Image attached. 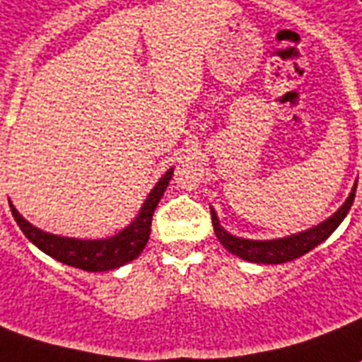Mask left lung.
<instances>
[{"instance_id": "8db88e82", "label": "left lung", "mask_w": 362, "mask_h": 362, "mask_svg": "<svg viewBox=\"0 0 362 362\" xmlns=\"http://www.w3.org/2000/svg\"><path fill=\"white\" fill-rule=\"evenodd\" d=\"M355 189L357 184L353 186V192L349 194L347 202L333 214V216L323 221L317 227H313L310 231H304L300 235H292L286 239H276V241H249V239H239L233 237L225 231L223 227L219 225V219L211 211V223L216 229L217 239L221 241L227 251H231L237 257H241L245 260H251V262H260V264H282L288 260H294L298 257H302L305 252H310L315 249L320 243H323L329 237L339 223L345 219L347 211L353 206V199H355Z\"/></svg>"}]
</instances>
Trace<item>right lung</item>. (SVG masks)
Here are the masks:
<instances>
[{
	"mask_svg": "<svg viewBox=\"0 0 362 362\" xmlns=\"http://www.w3.org/2000/svg\"><path fill=\"white\" fill-rule=\"evenodd\" d=\"M173 168L164 174L160 182L156 184L153 192L148 194L145 206L141 207V214L135 217V221L123 229L121 233L102 241H86V239H68V237H58V235L45 233L31 225L27 219L15 209L11 204V214L15 221L21 227V231L27 235V239L35 243L40 251L50 255L52 259L64 262L68 267L88 270V272H102V270L119 269L127 264L129 260L137 259L139 252L145 249L148 235H151V223H153V214H155L158 202L163 198L164 189L173 178Z\"/></svg>",
	"mask_w": 362,
	"mask_h": 362,
	"instance_id": "obj_1",
	"label": "right lung"
}]
</instances>
